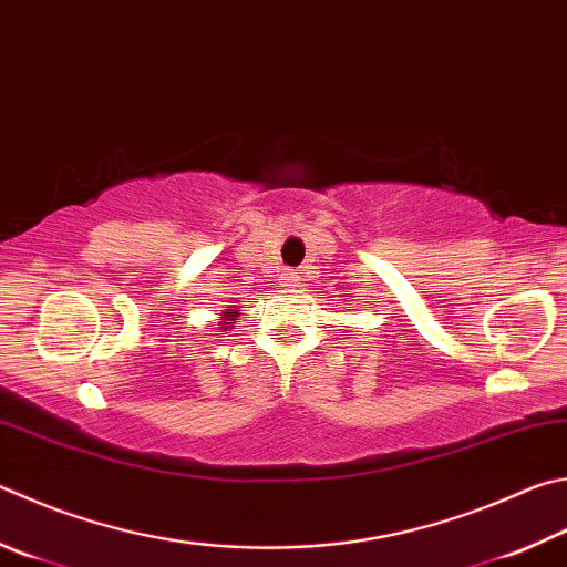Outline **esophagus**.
I'll list each match as a JSON object with an SVG mask.
<instances>
[{"label": "esophagus", "mask_w": 567, "mask_h": 567, "mask_svg": "<svg viewBox=\"0 0 567 567\" xmlns=\"http://www.w3.org/2000/svg\"><path fill=\"white\" fill-rule=\"evenodd\" d=\"M297 282H300V275H297L295 270H287L285 272V287H297Z\"/></svg>", "instance_id": "esophagus-1"}]
</instances>
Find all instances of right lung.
Listing matches in <instances>:
<instances>
[{"instance_id":"1","label":"right lung","mask_w":567,"mask_h":567,"mask_svg":"<svg viewBox=\"0 0 567 567\" xmlns=\"http://www.w3.org/2000/svg\"><path fill=\"white\" fill-rule=\"evenodd\" d=\"M235 317H238V310H225V312H223V319H225V322H223L225 327H223V329L233 327V324H235Z\"/></svg>"}]
</instances>
